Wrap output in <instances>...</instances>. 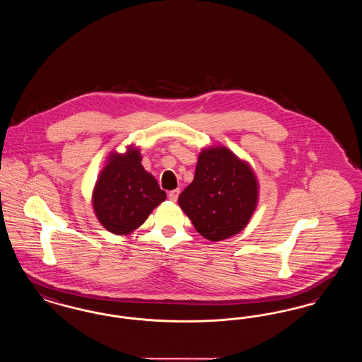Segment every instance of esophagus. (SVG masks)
I'll return each instance as SVG.
<instances>
[{"label":"esophagus","mask_w":362,"mask_h":362,"mask_svg":"<svg viewBox=\"0 0 362 362\" xmlns=\"http://www.w3.org/2000/svg\"><path fill=\"white\" fill-rule=\"evenodd\" d=\"M179 194H180V189H173V191H170V192H168V198H170V201H173V202H176V201H177V197H179Z\"/></svg>","instance_id":"obj_1"}]
</instances>
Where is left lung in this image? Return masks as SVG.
Returning <instances> with one entry per match:
<instances>
[{"mask_svg":"<svg viewBox=\"0 0 362 362\" xmlns=\"http://www.w3.org/2000/svg\"><path fill=\"white\" fill-rule=\"evenodd\" d=\"M258 198V179L251 165L225 146H210L198 156L194 180L177 202L199 235L221 241L247 226Z\"/></svg>","mask_w":362,"mask_h":362,"instance_id":"obj_1","label":"left lung"}]
</instances>
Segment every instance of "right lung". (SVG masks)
Returning <instances> with one entry per match:
<instances>
[{
  "instance_id": "right-lung-1",
  "label": "right lung",
  "mask_w": 362,
  "mask_h": 362,
  "mask_svg": "<svg viewBox=\"0 0 362 362\" xmlns=\"http://www.w3.org/2000/svg\"><path fill=\"white\" fill-rule=\"evenodd\" d=\"M139 149L111 152L92 191L93 211L104 228L119 236L134 232L165 201L155 176L141 164Z\"/></svg>"
}]
</instances>
